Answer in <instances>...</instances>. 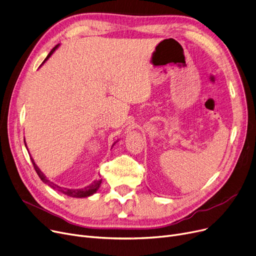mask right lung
I'll return each instance as SVG.
<instances>
[{
    "instance_id": "add662e5",
    "label": "right lung",
    "mask_w": 256,
    "mask_h": 256,
    "mask_svg": "<svg viewBox=\"0 0 256 256\" xmlns=\"http://www.w3.org/2000/svg\"><path fill=\"white\" fill-rule=\"evenodd\" d=\"M59 46V44H57V46H55L52 50H51V52L48 53V55L46 57V59L44 60V62H42V64L46 62V60L51 57V55L55 52V50L56 48ZM24 142H25V146H26V148H27V144H26V142H25V138H24ZM116 144V142H114ZM112 144V146H114ZM30 158H31V162H32V164H33V166H34V168H35V171H36V173H38V175L40 176V178L42 179V182H44L46 184H48V186H51L53 190H58V192H60L62 194H66V196H68V197H72V198H85V197H90V196H92V194H94L96 190H99V188H100V186H101V184H102V179H98V180H94V182L92 184H90V186H85V188H62V186H57V184H53L52 181H50L48 180L46 177V175L40 171V168L36 166V164L34 162V160L33 158L31 157V155H30Z\"/></svg>"
}]
</instances>
